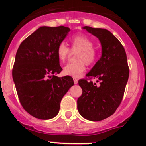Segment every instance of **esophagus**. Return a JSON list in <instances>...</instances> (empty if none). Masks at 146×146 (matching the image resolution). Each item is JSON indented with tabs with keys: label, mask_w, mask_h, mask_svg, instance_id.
Returning <instances> with one entry per match:
<instances>
[{
	"label": "esophagus",
	"mask_w": 146,
	"mask_h": 146,
	"mask_svg": "<svg viewBox=\"0 0 146 146\" xmlns=\"http://www.w3.org/2000/svg\"><path fill=\"white\" fill-rule=\"evenodd\" d=\"M73 82H74V84H78V79H76V78H73Z\"/></svg>",
	"instance_id": "esophagus-1"
}]
</instances>
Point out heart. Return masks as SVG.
Returning a JSON list of instances; mask_svg holds the SVG:
<instances>
[{
	"mask_svg": "<svg viewBox=\"0 0 146 146\" xmlns=\"http://www.w3.org/2000/svg\"><path fill=\"white\" fill-rule=\"evenodd\" d=\"M72 50L79 52L75 64H69L64 67L63 72L67 76L79 77L85 70V64H90L95 61L96 57V50L94 49V42L84 35H75L71 38ZM70 50L64 42L60 43L57 48V55L60 61L64 62L68 58Z\"/></svg>",
	"mask_w": 146,
	"mask_h": 146,
	"instance_id": "obj_1",
	"label": "heart"
}]
</instances>
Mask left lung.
<instances>
[{"instance_id": "1", "label": "left lung", "mask_w": 146, "mask_h": 146, "mask_svg": "<svg viewBox=\"0 0 146 146\" xmlns=\"http://www.w3.org/2000/svg\"><path fill=\"white\" fill-rule=\"evenodd\" d=\"M97 38L102 46V56L86 74L99 84L79 81L82 94L77 100L79 114L90 121H101L114 113L120 105L129 76V68L124 47L106 29L83 27Z\"/></svg>"}]
</instances>
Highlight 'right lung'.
<instances>
[{
	"mask_svg": "<svg viewBox=\"0 0 146 146\" xmlns=\"http://www.w3.org/2000/svg\"><path fill=\"white\" fill-rule=\"evenodd\" d=\"M70 29L43 26L21 44L16 52L13 79L22 107L40 119L58 113L64 94L74 84L71 76H56L62 72L57 48Z\"/></svg>",
	"mask_w": 146,
	"mask_h": 146,
	"instance_id": "add662e5",
	"label": "right lung"
}]
</instances>
